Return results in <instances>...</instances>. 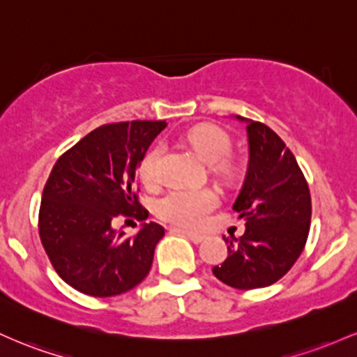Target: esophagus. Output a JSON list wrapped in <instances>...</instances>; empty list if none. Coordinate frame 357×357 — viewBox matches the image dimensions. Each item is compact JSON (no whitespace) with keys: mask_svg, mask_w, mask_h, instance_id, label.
<instances>
[{"mask_svg":"<svg viewBox=\"0 0 357 357\" xmlns=\"http://www.w3.org/2000/svg\"><path fill=\"white\" fill-rule=\"evenodd\" d=\"M174 231H177V232H182L183 236H187V238H189L190 241H192V243H195V244H199V243H202V241H204V236H202V234H199V232L183 231V229H174Z\"/></svg>","mask_w":357,"mask_h":357,"instance_id":"1","label":"esophagus"}]
</instances>
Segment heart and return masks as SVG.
<instances>
[{"mask_svg": "<svg viewBox=\"0 0 357 357\" xmlns=\"http://www.w3.org/2000/svg\"><path fill=\"white\" fill-rule=\"evenodd\" d=\"M192 150L207 165H215L222 175H229L231 168L218 165L226 158L231 150L229 136L219 128L200 125L192 128L185 136ZM163 158V146L157 145L146 151L139 163V177L148 187L158 185L160 165ZM218 206V195L211 189H178L172 190L158 202V214L165 221L183 227H197L204 222L207 214Z\"/></svg>", "mask_w": 357, "mask_h": 357, "instance_id": "1", "label": "heart"}]
</instances>
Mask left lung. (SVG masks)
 Here are the masks:
<instances>
[{"instance_id": "1", "label": "left lung", "mask_w": 357, "mask_h": 357, "mask_svg": "<svg viewBox=\"0 0 357 357\" xmlns=\"http://www.w3.org/2000/svg\"><path fill=\"white\" fill-rule=\"evenodd\" d=\"M246 125V175L232 209L246 221L239 239L227 243V258L212 273L238 290L273 285L294 266L310 229L307 180L294 153L263 123L234 116Z\"/></svg>"}]
</instances>
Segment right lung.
I'll return each instance as SVG.
<instances>
[{
  "mask_svg": "<svg viewBox=\"0 0 357 357\" xmlns=\"http://www.w3.org/2000/svg\"><path fill=\"white\" fill-rule=\"evenodd\" d=\"M165 121L114 123L96 128L57 160L42 194L38 232L60 278L91 297L130 291L150 273L165 234L143 222L135 236L116 231L118 215L148 218L135 177Z\"/></svg>",
  "mask_w": 357,
  "mask_h": 357,
  "instance_id": "right-lung-1",
  "label": "right lung"
}]
</instances>
